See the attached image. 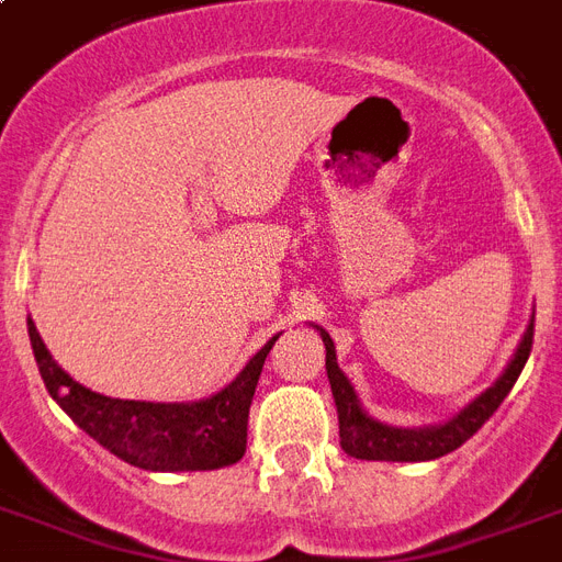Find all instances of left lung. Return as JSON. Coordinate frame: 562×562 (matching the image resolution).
I'll return each mask as SVG.
<instances>
[{
	"label": "left lung",
	"mask_w": 562,
	"mask_h": 562,
	"mask_svg": "<svg viewBox=\"0 0 562 562\" xmlns=\"http://www.w3.org/2000/svg\"><path fill=\"white\" fill-rule=\"evenodd\" d=\"M321 333V341L327 348V376L329 389H333V401L338 409V436H341V448L348 457L357 460H383V462H424L439 460L445 453L457 451L465 439L481 430L483 424L490 422V415L501 406V401L509 395L513 383L519 380L521 368L528 362L530 348H533V318H530L525 336H521L519 348L513 350V357L504 366L501 376L495 383L481 392V395L462 406L460 413L451 415L448 422L430 424V427H392V424L380 422L374 415L366 413V406L359 404L353 385L338 368L336 345L329 338L327 329L315 327Z\"/></svg>",
	"instance_id": "1"
}]
</instances>
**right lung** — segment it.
Returning a JSON list of instances; mask_svg holds the SVG:
<instances>
[{
  "mask_svg": "<svg viewBox=\"0 0 562 562\" xmlns=\"http://www.w3.org/2000/svg\"><path fill=\"white\" fill-rule=\"evenodd\" d=\"M29 338L55 404L117 460L144 471H214L233 465L247 451L252 392L262 374L265 357L271 353L280 333L250 357L233 383L188 404L120 401L91 392L55 362L32 318Z\"/></svg>",
  "mask_w": 562,
  "mask_h": 562,
  "instance_id": "add662e5",
  "label": "right lung"
}]
</instances>
